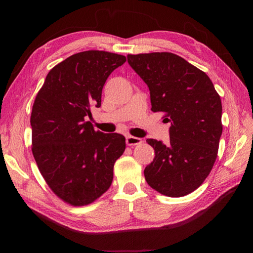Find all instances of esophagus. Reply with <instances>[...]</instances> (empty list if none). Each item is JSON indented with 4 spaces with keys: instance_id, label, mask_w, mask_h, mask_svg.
Returning a JSON list of instances; mask_svg holds the SVG:
<instances>
[{
    "instance_id": "34e87169",
    "label": "esophagus",
    "mask_w": 253,
    "mask_h": 253,
    "mask_svg": "<svg viewBox=\"0 0 253 253\" xmlns=\"http://www.w3.org/2000/svg\"><path fill=\"white\" fill-rule=\"evenodd\" d=\"M126 144L127 145H136V144H140L142 142L141 138H138V137H134V136H126Z\"/></svg>"
}]
</instances>
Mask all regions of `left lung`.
<instances>
[{
  "label": "left lung",
  "instance_id": "1",
  "mask_svg": "<svg viewBox=\"0 0 253 253\" xmlns=\"http://www.w3.org/2000/svg\"><path fill=\"white\" fill-rule=\"evenodd\" d=\"M127 62L147 84L153 112L171 122L170 141L147 139L155 157L145 167L149 186L170 197L193 192L209 175L217 156L221 101L210 78L172 52L127 55Z\"/></svg>",
  "mask_w": 253,
  "mask_h": 253
}]
</instances>
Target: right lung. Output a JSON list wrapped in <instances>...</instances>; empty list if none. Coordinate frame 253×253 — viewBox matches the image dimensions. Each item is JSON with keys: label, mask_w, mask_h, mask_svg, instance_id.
<instances>
[{"label": "right lung", "mask_w": 253, "mask_h": 253, "mask_svg": "<svg viewBox=\"0 0 253 253\" xmlns=\"http://www.w3.org/2000/svg\"><path fill=\"white\" fill-rule=\"evenodd\" d=\"M126 61L117 53H75L49 71L33 106V154L49 188L73 206L93 203L110 188L125 136L95 131L86 121L100 108L102 88Z\"/></svg>", "instance_id": "obj_1"}]
</instances>
